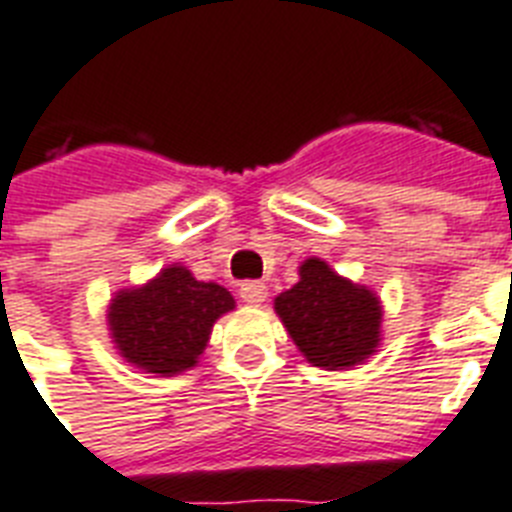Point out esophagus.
<instances>
[{
  "label": "esophagus",
  "mask_w": 512,
  "mask_h": 512,
  "mask_svg": "<svg viewBox=\"0 0 512 512\" xmlns=\"http://www.w3.org/2000/svg\"><path fill=\"white\" fill-rule=\"evenodd\" d=\"M240 298H243L248 306H261L267 301V285L259 280H248L240 285Z\"/></svg>",
  "instance_id": "1"
}]
</instances>
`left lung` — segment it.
Here are the masks:
<instances>
[{"label": "left lung", "mask_w": 512, "mask_h": 512, "mask_svg": "<svg viewBox=\"0 0 512 512\" xmlns=\"http://www.w3.org/2000/svg\"><path fill=\"white\" fill-rule=\"evenodd\" d=\"M275 312L306 362L322 370L365 365L383 341L378 293L317 256L301 261L298 282L275 298Z\"/></svg>", "instance_id": "8db88e82"}]
</instances>
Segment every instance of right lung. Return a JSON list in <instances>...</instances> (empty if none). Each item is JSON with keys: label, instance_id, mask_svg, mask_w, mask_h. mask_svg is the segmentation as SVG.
Segmentation results:
<instances>
[{"label": "right lung", "instance_id": "obj_1", "mask_svg": "<svg viewBox=\"0 0 512 512\" xmlns=\"http://www.w3.org/2000/svg\"><path fill=\"white\" fill-rule=\"evenodd\" d=\"M232 309L230 290L195 280L177 261L153 280L116 290L105 317L118 357L155 378H174L198 365L214 322Z\"/></svg>", "mask_w": 512, "mask_h": 512}]
</instances>
